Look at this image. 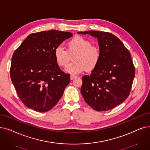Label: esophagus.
Returning <instances> with one entry per match:
<instances>
[{
  "label": "esophagus",
  "mask_w": 150,
  "mask_h": 150,
  "mask_svg": "<svg viewBox=\"0 0 150 150\" xmlns=\"http://www.w3.org/2000/svg\"><path fill=\"white\" fill-rule=\"evenodd\" d=\"M76 76H74V75H70V80H74L75 79H76Z\"/></svg>",
  "instance_id": "esophagus-1"
}]
</instances>
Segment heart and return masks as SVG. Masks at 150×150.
I'll use <instances>...</instances> for the list:
<instances>
[{
	"instance_id": "heart-1",
	"label": "heart",
	"mask_w": 150,
	"mask_h": 150,
	"mask_svg": "<svg viewBox=\"0 0 150 150\" xmlns=\"http://www.w3.org/2000/svg\"><path fill=\"white\" fill-rule=\"evenodd\" d=\"M69 53L77 52L74 57V62L66 69L67 73L76 75L83 71L94 70L100 59V50L92 46L91 42L81 36H76L68 43ZM61 45L57 46L54 51L57 64L61 67H66L70 61V55Z\"/></svg>"
}]
</instances>
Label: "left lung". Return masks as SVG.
I'll return each mask as SVG.
<instances>
[{
	"label": "left lung",
	"mask_w": 150,
	"mask_h": 150,
	"mask_svg": "<svg viewBox=\"0 0 150 150\" xmlns=\"http://www.w3.org/2000/svg\"><path fill=\"white\" fill-rule=\"evenodd\" d=\"M98 40L100 59L90 75L82 77L81 93L85 102L96 111H107L122 103L129 96L135 76V67L129 50L113 34L89 30Z\"/></svg>",
	"instance_id": "left-lung-1"
}]
</instances>
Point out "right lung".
<instances>
[{
    "label": "right lung",
    "instance_id": "add662e5",
    "mask_svg": "<svg viewBox=\"0 0 150 150\" xmlns=\"http://www.w3.org/2000/svg\"><path fill=\"white\" fill-rule=\"evenodd\" d=\"M72 35L56 30L36 32L29 35L14 52L11 80L27 107L46 112L61 99L70 78L60 69L54 51Z\"/></svg>",
    "mask_w": 150,
    "mask_h": 150
}]
</instances>
